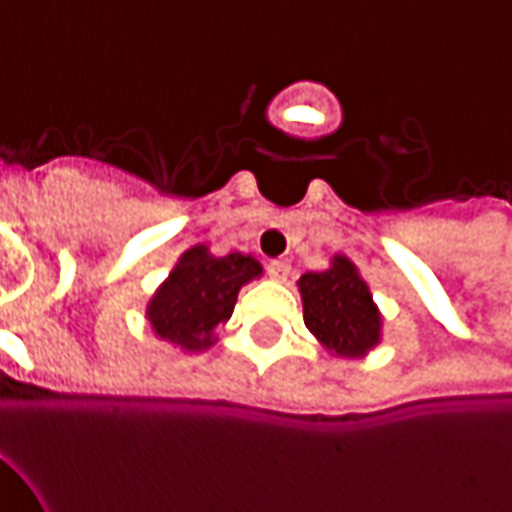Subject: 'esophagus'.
<instances>
[{
	"label": "esophagus",
	"instance_id": "1",
	"mask_svg": "<svg viewBox=\"0 0 512 512\" xmlns=\"http://www.w3.org/2000/svg\"><path fill=\"white\" fill-rule=\"evenodd\" d=\"M266 271H268V277L277 279V282H282V279L290 274V266L285 263V260H271V263L266 266Z\"/></svg>",
	"mask_w": 512,
	"mask_h": 512
}]
</instances>
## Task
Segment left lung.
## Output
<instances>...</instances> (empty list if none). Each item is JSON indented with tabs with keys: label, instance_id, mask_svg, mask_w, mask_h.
Returning a JSON list of instances; mask_svg holds the SVG:
<instances>
[{
	"label": "left lung",
	"instance_id": "8db88e82",
	"mask_svg": "<svg viewBox=\"0 0 512 512\" xmlns=\"http://www.w3.org/2000/svg\"><path fill=\"white\" fill-rule=\"evenodd\" d=\"M299 293L304 323L329 354L359 359L381 343V312L345 255H334L326 271L304 274Z\"/></svg>",
	"mask_w": 512,
	"mask_h": 512
}]
</instances>
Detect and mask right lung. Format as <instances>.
Listing matches in <instances>:
<instances>
[{"label":"right lung","instance_id":"1","mask_svg":"<svg viewBox=\"0 0 512 512\" xmlns=\"http://www.w3.org/2000/svg\"><path fill=\"white\" fill-rule=\"evenodd\" d=\"M260 274L263 266L252 255L216 257L205 244L191 246L147 304V321L156 337L180 351H208L216 343L213 329L233 315L238 290Z\"/></svg>","mask_w":512,"mask_h":512}]
</instances>
